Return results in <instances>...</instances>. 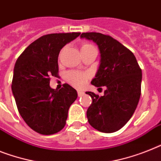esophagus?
I'll list each match as a JSON object with an SVG mask.
<instances>
[{
    "label": "esophagus",
    "mask_w": 161,
    "mask_h": 161,
    "mask_svg": "<svg viewBox=\"0 0 161 161\" xmlns=\"http://www.w3.org/2000/svg\"><path fill=\"white\" fill-rule=\"evenodd\" d=\"M77 94H78V96H79V97H81V96H83L84 94H85V93L82 92V91H80V90H78V91H77Z\"/></svg>",
    "instance_id": "1"
}]
</instances>
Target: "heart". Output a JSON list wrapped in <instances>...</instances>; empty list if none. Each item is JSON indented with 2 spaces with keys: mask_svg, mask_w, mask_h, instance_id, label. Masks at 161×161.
Instances as JSON below:
<instances>
[{
  "mask_svg": "<svg viewBox=\"0 0 161 161\" xmlns=\"http://www.w3.org/2000/svg\"><path fill=\"white\" fill-rule=\"evenodd\" d=\"M90 47H93V46L89 44V43H83L80 47V49L84 50V49L88 48ZM89 77H90V75L88 73L77 71H69V72L66 73V80L76 88H81L82 86H84Z\"/></svg>",
  "mask_w": 161,
  "mask_h": 161,
  "instance_id": "obj_1",
  "label": "heart"
}]
</instances>
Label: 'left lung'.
<instances>
[{
  "label": "left lung",
  "instance_id": "8db88e82",
  "mask_svg": "<svg viewBox=\"0 0 161 161\" xmlns=\"http://www.w3.org/2000/svg\"><path fill=\"white\" fill-rule=\"evenodd\" d=\"M81 38L98 45L100 64L91 84L105 86L104 95L86 92L92 98L87 109L90 125L102 132L119 131L129 121L141 96L142 70L134 54L122 43L100 33H83Z\"/></svg>",
  "mask_w": 161,
  "mask_h": 161
}]
</instances>
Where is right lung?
<instances>
[{
    "label": "right lung",
    "mask_w": 161,
    "mask_h": 161,
    "mask_svg": "<svg viewBox=\"0 0 161 161\" xmlns=\"http://www.w3.org/2000/svg\"><path fill=\"white\" fill-rule=\"evenodd\" d=\"M80 33L42 36L26 47L14 67L11 89L19 113L38 133L52 135L65 127L70 106L77 92L68 84L51 88L50 76H58V55L65 45Z\"/></svg>",
    "instance_id": "obj_1"
}]
</instances>
